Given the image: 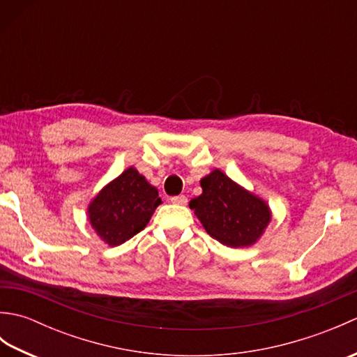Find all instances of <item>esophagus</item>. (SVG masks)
<instances>
[{"label": "esophagus", "instance_id": "obj_1", "mask_svg": "<svg viewBox=\"0 0 357 357\" xmlns=\"http://www.w3.org/2000/svg\"><path fill=\"white\" fill-rule=\"evenodd\" d=\"M172 204H178V206H187V196L179 195V196H173L170 198Z\"/></svg>", "mask_w": 357, "mask_h": 357}]
</instances>
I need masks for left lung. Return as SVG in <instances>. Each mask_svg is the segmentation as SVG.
Wrapping results in <instances>:
<instances>
[{
	"label": "left lung",
	"instance_id": "8db88e82",
	"mask_svg": "<svg viewBox=\"0 0 357 357\" xmlns=\"http://www.w3.org/2000/svg\"><path fill=\"white\" fill-rule=\"evenodd\" d=\"M202 193L192 210L211 238L231 248L252 247L271 221L268 204L234 183L219 169L201 179Z\"/></svg>",
	"mask_w": 357,
	"mask_h": 357
}]
</instances>
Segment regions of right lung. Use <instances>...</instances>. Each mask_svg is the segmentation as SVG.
<instances>
[{
	"label": "right lung",
	"instance_id": "right-lung-1",
	"mask_svg": "<svg viewBox=\"0 0 357 357\" xmlns=\"http://www.w3.org/2000/svg\"><path fill=\"white\" fill-rule=\"evenodd\" d=\"M159 204L158 188L132 165L90 201L87 216L100 239L116 247L146 229Z\"/></svg>",
	"mask_w": 357,
	"mask_h": 357
}]
</instances>
